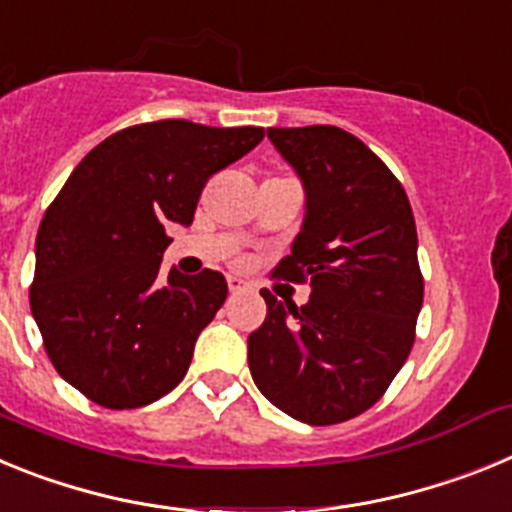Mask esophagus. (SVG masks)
Returning a JSON list of instances; mask_svg holds the SVG:
<instances>
[{
    "label": "esophagus",
    "instance_id": "esophagus-1",
    "mask_svg": "<svg viewBox=\"0 0 512 512\" xmlns=\"http://www.w3.org/2000/svg\"><path fill=\"white\" fill-rule=\"evenodd\" d=\"M228 289L230 292H241V289H246V282L238 277H228Z\"/></svg>",
    "mask_w": 512,
    "mask_h": 512
}]
</instances>
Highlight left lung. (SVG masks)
<instances>
[{"label":"left lung","instance_id":"8db88e82","mask_svg":"<svg viewBox=\"0 0 512 512\" xmlns=\"http://www.w3.org/2000/svg\"><path fill=\"white\" fill-rule=\"evenodd\" d=\"M305 187V220L274 269L310 282L297 307L271 292L248 336L261 395L310 425L356 418L387 392L415 341L423 307L418 233L397 176L356 135L333 125L266 130Z\"/></svg>","mask_w":512,"mask_h":512}]
</instances>
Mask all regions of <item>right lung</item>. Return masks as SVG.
<instances>
[{"instance_id": "add662e5", "label": "right lung", "mask_w": 512, "mask_h": 512, "mask_svg": "<svg viewBox=\"0 0 512 512\" xmlns=\"http://www.w3.org/2000/svg\"><path fill=\"white\" fill-rule=\"evenodd\" d=\"M261 138L251 125L143 122L104 138L71 171L40 220L30 310L45 354L81 395L133 410L182 382L228 284L212 269L158 277L166 228L192 225L207 179Z\"/></svg>"}]
</instances>
